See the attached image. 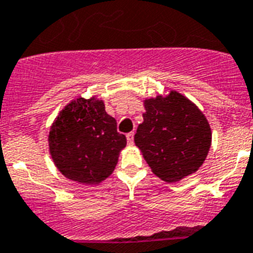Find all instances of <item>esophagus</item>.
<instances>
[{
  "mask_svg": "<svg viewBox=\"0 0 253 253\" xmlns=\"http://www.w3.org/2000/svg\"><path fill=\"white\" fill-rule=\"evenodd\" d=\"M126 141H128L129 145H133V142H134V133L133 131L126 134Z\"/></svg>",
  "mask_w": 253,
  "mask_h": 253,
  "instance_id": "esophagus-1",
  "label": "esophagus"
}]
</instances>
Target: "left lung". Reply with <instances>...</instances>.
I'll return each instance as SVG.
<instances>
[{
  "label": "left lung",
  "instance_id": "obj_1",
  "mask_svg": "<svg viewBox=\"0 0 253 253\" xmlns=\"http://www.w3.org/2000/svg\"><path fill=\"white\" fill-rule=\"evenodd\" d=\"M143 123L134 135L152 173L177 182L202 167L210 151L212 131L197 104L176 90L143 101Z\"/></svg>",
  "mask_w": 253,
  "mask_h": 253
}]
</instances>
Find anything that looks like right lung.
<instances>
[{"mask_svg": "<svg viewBox=\"0 0 253 253\" xmlns=\"http://www.w3.org/2000/svg\"><path fill=\"white\" fill-rule=\"evenodd\" d=\"M49 151L66 178L98 185L111 176L126 138L116 120L106 112L104 102L79 97L64 106L50 126Z\"/></svg>", "mask_w": 253, "mask_h": 253, "instance_id": "add662e5", "label": "right lung"}]
</instances>
